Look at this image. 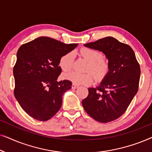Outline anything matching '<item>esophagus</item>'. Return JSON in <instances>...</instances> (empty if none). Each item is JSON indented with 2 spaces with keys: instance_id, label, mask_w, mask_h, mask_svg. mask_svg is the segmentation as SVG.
<instances>
[{
  "instance_id": "esophagus-1",
  "label": "esophagus",
  "mask_w": 152,
  "mask_h": 152,
  "mask_svg": "<svg viewBox=\"0 0 152 152\" xmlns=\"http://www.w3.org/2000/svg\"><path fill=\"white\" fill-rule=\"evenodd\" d=\"M79 88L78 85L75 84H72V89H76V88Z\"/></svg>"
}]
</instances>
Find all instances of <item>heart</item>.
Listing matches in <instances>:
<instances>
[{
  "mask_svg": "<svg viewBox=\"0 0 152 152\" xmlns=\"http://www.w3.org/2000/svg\"><path fill=\"white\" fill-rule=\"evenodd\" d=\"M80 54L89 61L86 69L87 71L93 72L97 78H102L106 75L109 67L107 62L102 59V55L100 53L89 48H83L80 50ZM72 62L73 53L69 52L60 58L59 64L62 70H66L72 67ZM63 78L70 81L75 84L88 85L91 84L94 80V76L91 72L80 73L75 70L64 72Z\"/></svg>",
  "mask_w": 152,
  "mask_h": 152,
  "instance_id": "heart-1",
  "label": "heart"
}]
</instances>
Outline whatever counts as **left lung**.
<instances>
[{
    "label": "left lung",
    "mask_w": 152,
    "mask_h": 152,
    "mask_svg": "<svg viewBox=\"0 0 152 152\" xmlns=\"http://www.w3.org/2000/svg\"><path fill=\"white\" fill-rule=\"evenodd\" d=\"M84 45L104 54L109 71L98 86L88 88V95L82 100V106L97 121L111 122L125 112L138 92L140 66L132 48L113 37Z\"/></svg>",
    "instance_id": "1"
}]
</instances>
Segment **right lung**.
Returning a JSON list of instances; mask_svg holds the SVG:
<instances>
[{
  "label": "right lung",
  "instance_id": "1",
  "mask_svg": "<svg viewBox=\"0 0 152 152\" xmlns=\"http://www.w3.org/2000/svg\"><path fill=\"white\" fill-rule=\"evenodd\" d=\"M77 45L40 37L18 48L13 70L14 96L30 117L46 121L59 111L64 93L72 86L70 81L57 80L61 72L59 59Z\"/></svg>",
  "mask_w": 152,
  "mask_h": 152
}]
</instances>
